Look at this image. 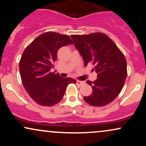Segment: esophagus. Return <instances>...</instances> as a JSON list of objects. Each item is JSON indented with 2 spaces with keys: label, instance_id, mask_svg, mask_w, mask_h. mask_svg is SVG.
Segmentation results:
<instances>
[{
  "label": "esophagus",
  "instance_id": "obj_1",
  "mask_svg": "<svg viewBox=\"0 0 146 146\" xmlns=\"http://www.w3.org/2000/svg\"><path fill=\"white\" fill-rule=\"evenodd\" d=\"M76 84L78 85H82V84H84V82H82V81H80V80H77Z\"/></svg>",
  "mask_w": 146,
  "mask_h": 146
}]
</instances>
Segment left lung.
<instances>
[{"instance_id":"left-lung-1","label":"left lung","mask_w":146,"mask_h":146,"mask_svg":"<svg viewBox=\"0 0 146 146\" xmlns=\"http://www.w3.org/2000/svg\"><path fill=\"white\" fill-rule=\"evenodd\" d=\"M74 45L84 60V66L93 65L98 73L94 82L87 80L93 92L84 97L93 106H104L118 96L127 77V63L124 55L114 42L103 33L71 35Z\"/></svg>"}]
</instances>
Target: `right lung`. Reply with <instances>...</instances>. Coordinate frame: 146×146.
<instances>
[{
	"mask_svg": "<svg viewBox=\"0 0 146 146\" xmlns=\"http://www.w3.org/2000/svg\"><path fill=\"white\" fill-rule=\"evenodd\" d=\"M71 44L73 41L67 35L48 31L37 37L23 52L19 62L22 82L38 104L52 106L59 103L68 85L76 83L73 79L51 71L58 49Z\"/></svg>",
	"mask_w": 146,
	"mask_h": 146,
	"instance_id": "right-lung-1",
	"label": "right lung"
}]
</instances>
